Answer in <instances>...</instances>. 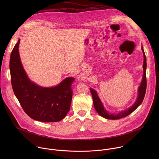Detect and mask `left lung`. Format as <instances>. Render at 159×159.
I'll return each instance as SVG.
<instances>
[{"instance_id": "left-lung-1", "label": "left lung", "mask_w": 159, "mask_h": 159, "mask_svg": "<svg viewBox=\"0 0 159 159\" xmlns=\"http://www.w3.org/2000/svg\"><path fill=\"white\" fill-rule=\"evenodd\" d=\"M142 50L143 51V57H144V61L143 65V79L142 81V83L140 84V86L139 88V95L138 98L136 102L128 109L122 111L121 112H119L117 114H112V113H109L107 111L104 109L102 103L101 102L97 93L95 90L93 89L92 88H90V93H91L93 99V103L95 107V109L98 112V114L101 116L102 117L109 119V120H118L123 118H125L127 116H128L132 112H133L136 109H137L142 102L145 93H146V89H147V79H146V67H147V60L143 48V47H142Z\"/></svg>"}]
</instances>
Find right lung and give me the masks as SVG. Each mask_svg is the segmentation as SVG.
<instances>
[{"mask_svg": "<svg viewBox=\"0 0 159 159\" xmlns=\"http://www.w3.org/2000/svg\"><path fill=\"white\" fill-rule=\"evenodd\" d=\"M20 39L10 57L11 84L22 108L34 120L57 122L63 120L70 110L72 98L71 85L74 78L67 77L53 87H42L28 77L19 54Z\"/></svg>", "mask_w": 159, "mask_h": 159, "instance_id": "right-lung-1", "label": "right lung"}]
</instances>
